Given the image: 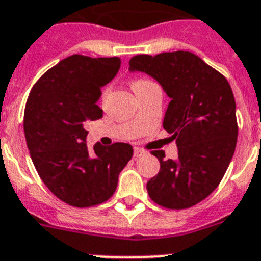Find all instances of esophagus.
<instances>
[{"label": "esophagus", "instance_id": "obj_1", "mask_svg": "<svg viewBox=\"0 0 261 261\" xmlns=\"http://www.w3.org/2000/svg\"><path fill=\"white\" fill-rule=\"evenodd\" d=\"M133 155H135V158H140V156L145 155V151L144 149L139 148V147H135V148H133Z\"/></svg>", "mask_w": 261, "mask_h": 261}]
</instances>
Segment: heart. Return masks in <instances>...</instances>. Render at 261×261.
Returning <instances> with one entry per match:
<instances>
[{
  "instance_id": "obj_1",
  "label": "heart",
  "mask_w": 261,
  "mask_h": 261,
  "mask_svg": "<svg viewBox=\"0 0 261 261\" xmlns=\"http://www.w3.org/2000/svg\"><path fill=\"white\" fill-rule=\"evenodd\" d=\"M148 83H151V82H148V80H144V79H139V80H136V82H133V90H137V88H140V87L145 86V84H148ZM108 94H109V87H105L102 91V95H100V96H102V99L106 98V96H108Z\"/></svg>"
}]
</instances>
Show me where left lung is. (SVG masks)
<instances>
[{
	"label": "left lung",
	"instance_id": "left-lung-1",
	"mask_svg": "<svg viewBox=\"0 0 261 261\" xmlns=\"http://www.w3.org/2000/svg\"><path fill=\"white\" fill-rule=\"evenodd\" d=\"M130 72H143L170 98L163 128L178 147V158L152 151L161 170L147 182L159 205L184 210L215 191L233 158L238 128L231 87L218 70L191 51L136 56Z\"/></svg>",
	"mask_w": 261,
	"mask_h": 261
}]
</instances>
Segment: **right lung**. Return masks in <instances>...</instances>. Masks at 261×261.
Returning a JSON list of instances; mask_svg holds the SVG:
<instances>
[{"label": "right lung", "mask_w": 261, "mask_h": 261, "mask_svg": "<svg viewBox=\"0 0 261 261\" xmlns=\"http://www.w3.org/2000/svg\"><path fill=\"white\" fill-rule=\"evenodd\" d=\"M118 57L70 56L32 87L24 112V135L38 174L64 203L92 207L116 192L118 175L133 155L126 143L87 148V121L102 118L96 102L117 74Z\"/></svg>", "instance_id": "1"}]
</instances>
